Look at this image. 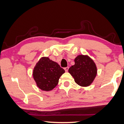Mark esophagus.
<instances>
[{
  "instance_id": "obj_1",
  "label": "esophagus",
  "mask_w": 124,
  "mask_h": 124,
  "mask_svg": "<svg viewBox=\"0 0 124 124\" xmlns=\"http://www.w3.org/2000/svg\"><path fill=\"white\" fill-rule=\"evenodd\" d=\"M68 69H69V67H65V68H64V70H65V72H68Z\"/></svg>"
}]
</instances>
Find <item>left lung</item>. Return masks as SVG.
Wrapping results in <instances>:
<instances>
[{
    "label": "left lung",
    "mask_w": 124,
    "mask_h": 124,
    "mask_svg": "<svg viewBox=\"0 0 124 124\" xmlns=\"http://www.w3.org/2000/svg\"><path fill=\"white\" fill-rule=\"evenodd\" d=\"M74 61L75 65L69 68V73L78 85L89 86L94 81L97 73L95 62L87 54H79Z\"/></svg>",
    "instance_id": "1"
}]
</instances>
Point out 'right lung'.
Segmentation results:
<instances>
[{
	"label": "right lung",
	"instance_id": "add662e5",
	"mask_svg": "<svg viewBox=\"0 0 124 124\" xmlns=\"http://www.w3.org/2000/svg\"><path fill=\"white\" fill-rule=\"evenodd\" d=\"M65 70L48 57H42L33 70V78L36 85L42 91H50L56 87Z\"/></svg>",
	"mask_w": 124,
	"mask_h": 124
}]
</instances>
